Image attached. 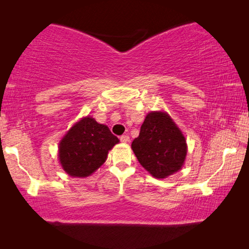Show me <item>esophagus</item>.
<instances>
[{
    "label": "esophagus",
    "mask_w": 249,
    "mask_h": 249,
    "mask_svg": "<svg viewBox=\"0 0 249 249\" xmlns=\"http://www.w3.org/2000/svg\"><path fill=\"white\" fill-rule=\"evenodd\" d=\"M120 141L122 142H129V136H128V135H122V136L120 137Z\"/></svg>",
    "instance_id": "obj_1"
}]
</instances>
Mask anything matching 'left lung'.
Wrapping results in <instances>:
<instances>
[{
  "mask_svg": "<svg viewBox=\"0 0 249 249\" xmlns=\"http://www.w3.org/2000/svg\"><path fill=\"white\" fill-rule=\"evenodd\" d=\"M138 161L157 179L181 169L187 156V142L166 112H150L142 124L140 136L132 142Z\"/></svg>",
  "mask_w": 249,
  "mask_h": 249,
  "instance_id": "1",
  "label": "left lung"
}]
</instances>
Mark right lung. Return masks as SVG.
<instances>
[{
	"mask_svg": "<svg viewBox=\"0 0 249 249\" xmlns=\"http://www.w3.org/2000/svg\"><path fill=\"white\" fill-rule=\"evenodd\" d=\"M119 142L107 125L83 117L59 142V161L69 176L84 178L103 165L108 150Z\"/></svg>",
	"mask_w": 249,
	"mask_h": 249,
	"instance_id": "obj_1",
	"label": "right lung"
}]
</instances>
